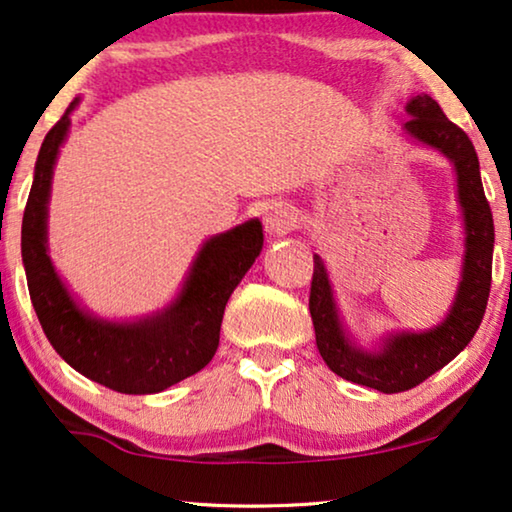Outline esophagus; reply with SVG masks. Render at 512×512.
<instances>
[{"mask_svg": "<svg viewBox=\"0 0 512 512\" xmlns=\"http://www.w3.org/2000/svg\"><path fill=\"white\" fill-rule=\"evenodd\" d=\"M263 226H265V233H268L272 240L284 238L286 233L293 231L295 214L286 203H270L263 210Z\"/></svg>", "mask_w": 512, "mask_h": 512, "instance_id": "34e87169", "label": "esophagus"}]
</instances>
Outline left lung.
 Here are the masks:
<instances>
[{"label": "left lung", "mask_w": 512, "mask_h": 512, "mask_svg": "<svg viewBox=\"0 0 512 512\" xmlns=\"http://www.w3.org/2000/svg\"><path fill=\"white\" fill-rule=\"evenodd\" d=\"M404 136L450 161L455 173V194L462 214L464 254L455 298L446 316L427 330H390L369 346H362L344 323L337 305L328 265L314 254L309 311L314 321L316 346L332 372L342 379L385 392L416 388L464 351L483 321L492 286L494 221L480 182L478 154L469 136L443 115L429 94H416L406 103Z\"/></svg>", "instance_id": "obj_1"}]
</instances>
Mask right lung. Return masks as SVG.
Wrapping results in <instances>:
<instances>
[{
	"label": "right lung",
	"mask_w": 512,
	"mask_h": 512,
	"mask_svg": "<svg viewBox=\"0 0 512 512\" xmlns=\"http://www.w3.org/2000/svg\"><path fill=\"white\" fill-rule=\"evenodd\" d=\"M78 106L80 96L48 131L36 157L20 240L29 298L48 342L76 372L124 395H152L201 372L214 358L226 302L261 254L263 226L249 219L205 238L164 309L136 318L94 314L59 274L48 247L53 175Z\"/></svg>",
	"instance_id": "right-lung-1"
}]
</instances>
